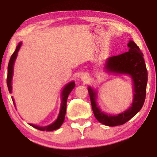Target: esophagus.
Instances as JSON below:
<instances>
[{"mask_svg": "<svg viewBox=\"0 0 157 157\" xmlns=\"http://www.w3.org/2000/svg\"><path fill=\"white\" fill-rule=\"evenodd\" d=\"M81 78V79H82L83 81H86L87 79H88V77H87V76H86V75H82Z\"/></svg>", "mask_w": 157, "mask_h": 157, "instance_id": "34e87169", "label": "esophagus"}]
</instances>
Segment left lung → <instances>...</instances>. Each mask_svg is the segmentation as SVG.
I'll list each match as a JSON object with an SVG mask.
<instances>
[{
	"instance_id": "8db88e82",
	"label": "left lung",
	"mask_w": 157,
	"mask_h": 157,
	"mask_svg": "<svg viewBox=\"0 0 157 157\" xmlns=\"http://www.w3.org/2000/svg\"><path fill=\"white\" fill-rule=\"evenodd\" d=\"M128 47L127 52L109 58L106 69L114 74L129 75L132 78L134 94L132 106L119 114H107L101 111L96 104V92L91 87L88 88L94 114L100 123L106 126H115L125 124L141 110L145 101L148 74L144 55L133 40H129Z\"/></svg>"
}]
</instances>
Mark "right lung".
Segmentation results:
<instances>
[{
    "mask_svg": "<svg viewBox=\"0 0 157 157\" xmlns=\"http://www.w3.org/2000/svg\"><path fill=\"white\" fill-rule=\"evenodd\" d=\"M21 46V43H19L18 46H16V51L13 53L11 57H10L9 63H8V76H7V86L9 93H12V78H13V65L14 62L16 61V59L17 57V54L20 49V47ZM75 83L74 81H71V82L68 83V84L66 85V86L63 88V91L61 93V109H60V112L58 117L57 119L52 123L50 125L46 126H39L34 125V124H29V125L33 126V128H37L38 130L40 131H47V132H51V131L56 130L58 128L61 127L62 124L63 123L64 119H65V115H66V102H67L68 96L69 94L71 92V91L74 89L75 87ZM13 102L15 105V102L13 98L12 97Z\"/></svg>",
    "mask_w": 157,
    "mask_h": 157,
    "instance_id": "obj_1",
    "label": "right lung"
}]
</instances>
